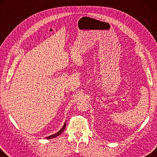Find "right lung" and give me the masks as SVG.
<instances>
[{
    "mask_svg": "<svg viewBox=\"0 0 157 157\" xmlns=\"http://www.w3.org/2000/svg\"><path fill=\"white\" fill-rule=\"evenodd\" d=\"M66 123H64V124H63V127L62 129H61L59 132H57L56 134H52V135H51V136H48V137H46V139H53V138H55V137H57V136H59V135L62 134V133L63 132V130L65 129V128H66Z\"/></svg>",
    "mask_w": 157,
    "mask_h": 157,
    "instance_id": "add662e5",
    "label": "right lung"
}]
</instances>
